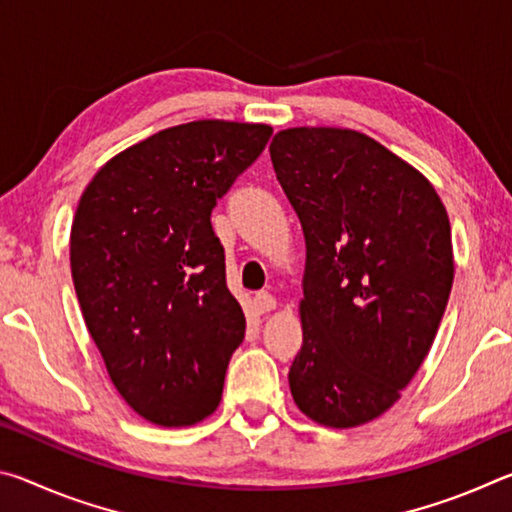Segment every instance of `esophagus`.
Instances as JSON below:
<instances>
[{
	"label": "esophagus",
	"mask_w": 512,
	"mask_h": 512,
	"mask_svg": "<svg viewBox=\"0 0 512 512\" xmlns=\"http://www.w3.org/2000/svg\"><path fill=\"white\" fill-rule=\"evenodd\" d=\"M275 305H277V302H275V298L271 296V293H266V291L255 293L253 307H255L257 314H268V311L275 309Z\"/></svg>",
	"instance_id": "esophagus-1"
}]
</instances>
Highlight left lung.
<instances>
[{"label": "left lung", "instance_id": "8db88e82", "mask_svg": "<svg viewBox=\"0 0 512 512\" xmlns=\"http://www.w3.org/2000/svg\"><path fill=\"white\" fill-rule=\"evenodd\" d=\"M268 151L307 244L293 402L323 427H359L400 400L436 339L449 216L418 169L359 131L287 128Z\"/></svg>", "mask_w": 512, "mask_h": 512}]
</instances>
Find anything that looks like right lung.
I'll list each match as a JSON object with an SVG mask.
<instances>
[{
    "label": "right lung",
    "instance_id": "add662e5",
    "mask_svg": "<svg viewBox=\"0 0 512 512\" xmlns=\"http://www.w3.org/2000/svg\"><path fill=\"white\" fill-rule=\"evenodd\" d=\"M271 133L223 119L164 128L103 164L76 207L69 264L85 325L119 395L160 427L221 402L246 318L210 216Z\"/></svg>",
    "mask_w": 512,
    "mask_h": 512
}]
</instances>
